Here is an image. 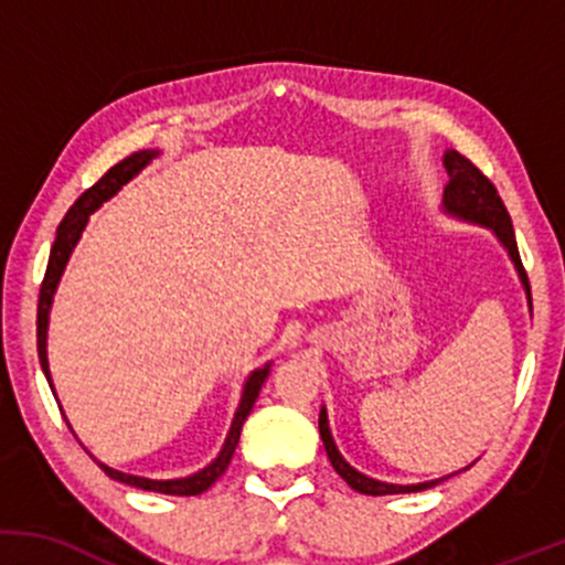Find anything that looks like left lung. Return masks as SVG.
Masks as SVG:
<instances>
[{"instance_id":"left-lung-1","label":"left lung","mask_w":565,"mask_h":565,"mask_svg":"<svg viewBox=\"0 0 565 565\" xmlns=\"http://www.w3.org/2000/svg\"><path fill=\"white\" fill-rule=\"evenodd\" d=\"M444 167L449 172V183L444 188V212H449L451 217L465 220V223H476L483 225V228L494 231V236L499 238V244L508 249L512 265H515L518 276H521L523 289H526L529 297V308H531V287H529V276L523 270L521 255H518V242H515V231H512V220L508 215V206L504 201L499 199L494 183H491L486 174L472 164L470 159H465L462 153L457 151H446L444 157ZM319 433L323 440V449H327L329 462L337 470V476L345 481L350 489H355L359 494H369V497H385V494H412V491H425L438 486L446 478H436V481L427 483H412V486H401V483H385L377 481V478H369L364 472H359L355 468L342 459V454L337 451L332 430H329V419H327V408H321L319 414ZM454 476V472H451Z\"/></svg>"}]
</instances>
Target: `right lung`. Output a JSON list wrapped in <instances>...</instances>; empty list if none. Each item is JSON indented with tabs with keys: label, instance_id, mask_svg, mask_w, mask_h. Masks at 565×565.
<instances>
[{
	"label": "right lung",
	"instance_id": "add662e5",
	"mask_svg": "<svg viewBox=\"0 0 565 565\" xmlns=\"http://www.w3.org/2000/svg\"><path fill=\"white\" fill-rule=\"evenodd\" d=\"M153 157H159V151H138V153H132V157L121 159L119 164H114L111 170L103 174V178L97 180L93 188H87V191H84L82 196L74 201V206H71V210L66 212V217H63L61 225H57L55 244H53V249H50L47 274H44L42 289H39V308H36V350H39V364H42V372H44V377H47V382H53V380H50V364H47L50 308H53V295L57 289V281H61L63 270H66L71 252H74L76 242H79V236H82L84 225H87L89 215H93V212L103 204V201L111 199L121 185H127L129 180H132L135 174H138ZM268 374H270V364H265L263 369H255V372L246 377L244 391H242V401H238L236 414H233L228 438H225L223 449H220L217 457L212 459V462L206 465L204 470L193 472V476H188V478H172V481H153V478H140V476H129V472H119V470L108 468V465L97 462V459H95V462L100 465V470L106 472L108 478H114V481H119V483L135 486V489L159 491V494H174V497H196V494H201V491L210 489V486L215 483L225 470H228L233 451H236V446H238V436H242L244 419L249 417L252 406H255L257 395H260V387H263V382L268 380Z\"/></svg>",
	"mask_w": 565,
	"mask_h": 565
}]
</instances>
